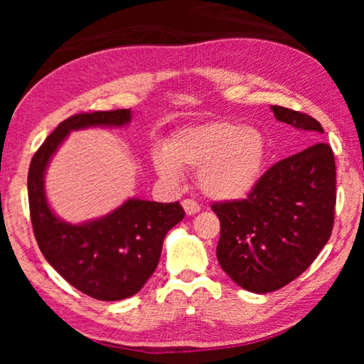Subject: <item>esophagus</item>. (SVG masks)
Instances as JSON below:
<instances>
[{
	"label": "esophagus",
	"mask_w": 364,
	"mask_h": 364,
	"mask_svg": "<svg viewBox=\"0 0 364 364\" xmlns=\"http://www.w3.org/2000/svg\"><path fill=\"white\" fill-rule=\"evenodd\" d=\"M183 208H184V212H186L188 215H194V213H197L200 210V205L197 204L196 200H193V199H184L183 200Z\"/></svg>",
	"instance_id": "obj_1"
}]
</instances>
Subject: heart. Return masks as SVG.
I'll return each instance as SVG.
<instances>
[{"label": "heart", "mask_w": 364, "mask_h": 364, "mask_svg": "<svg viewBox=\"0 0 364 364\" xmlns=\"http://www.w3.org/2000/svg\"><path fill=\"white\" fill-rule=\"evenodd\" d=\"M267 139L257 128L230 120H213L186 127L171 134L164 152L152 156L157 175L176 181L180 170H197L204 194L217 200L247 196L260 181Z\"/></svg>", "instance_id": "obj_1"}]
</instances>
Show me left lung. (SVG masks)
<instances>
[{
	"instance_id": "8db88e82",
	"label": "left lung",
	"mask_w": 364,
	"mask_h": 364,
	"mask_svg": "<svg viewBox=\"0 0 364 364\" xmlns=\"http://www.w3.org/2000/svg\"><path fill=\"white\" fill-rule=\"evenodd\" d=\"M271 110L313 144L269 167L245 199L212 205L220 218V267L255 294L278 291L315 262L331 237L336 210V160L331 146L319 141L321 123L287 107Z\"/></svg>"
}]
</instances>
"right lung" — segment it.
Returning <instances> with one entry per match:
<instances>
[{"instance_id": "add662e5", "label": "right lung", "mask_w": 364, "mask_h": 364, "mask_svg": "<svg viewBox=\"0 0 364 364\" xmlns=\"http://www.w3.org/2000/svg\"><path fill=\"white\" fill-rule=\"evenodd\" d=\"M130 120V109L72 115L45 139L28 168L30 218L41 254L69 284L96 300L128 299L143 289L157 268L165 234L184 218L183 207L128 199L106 217L70 225L49 208L45 173L72 130L123 127Z\"/></svg>"}]
</instances>
